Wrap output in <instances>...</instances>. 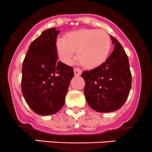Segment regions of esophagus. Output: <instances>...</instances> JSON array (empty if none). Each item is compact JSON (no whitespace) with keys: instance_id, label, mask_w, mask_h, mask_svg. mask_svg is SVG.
I'll use <instances>...</instances> for the list:
<instances>
[{"instance_id":"esophagus-1","label":"esophagus","mask_w":152,"mask_h":152,"mask_svg":"<svg viewBox=\"0 0 152 152\" xmlns=\"http://www.w3.org/2000/svg\"><path fill=\"white\" fill-rule=\"evenodd\" d=\"M74 73H75V76H79V75H80L81 73H82V71H81L80 69L75 68L74 69Z\"/></svg>"}]
</instances>
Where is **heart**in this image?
Returning <instances> with one entry per match:
<instances>
[{
    "label": "heart",
    "instance_id": "heart-1",
    "mask_svg": "<svg viewBox=\"0 0 152 152\" xmlns=\"http://www.w3.org/2000/svg\"><path fill=\"white\" fill-rule=\"evenodd\" d=\"M112 46L109 34L104 31L82 28L66 34L65 40L59 38L56 43L57 52L64 62L69 64L77 58L83 66L93 69L107 60Z\"/></svg>",
    "mask_w": 152,
    "mask_h": 152
}]
</instances>
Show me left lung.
Here are the masks:
<instances>
[{"mask_svg":"<svg viewBox=\"0 0 152 152\" xmlns=\"http://www.w3.org/2000/svg\"><path fill=\"white\" fill-rule=\"evenodd\" d=\"M115 45L106 61L97 68L83 72L86 82L84 94L91 109L98 112H110L121 109L127 100L132 86L129 58L115 37Z\"/></svg>","mask_w":152,"mask_h":152,"instance_id":"obj_1","label":"left lung"}]
</instances>
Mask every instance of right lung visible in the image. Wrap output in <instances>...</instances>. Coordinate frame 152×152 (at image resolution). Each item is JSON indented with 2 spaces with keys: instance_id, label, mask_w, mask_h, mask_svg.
Wrapping results in <instances>:
<instances>
[{
  "instance_id": "obj_1",
  "label": "right lung",
  "mask_w": 152,
  "mask_h": 152,
  "mask_svg": "<svg viewBox=\"0 0 152 152\" xmlns=\"http://www.w3.org/2000/svg\"><path fill=\"white\" fill-rule=\"evenodd\" d=\"M59 30H45L31 42L22 66L21 89L33 112L51 115L61 110L72 78V67L58 61L56 40Z\"/></svg>"
}]
</instances>
